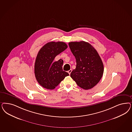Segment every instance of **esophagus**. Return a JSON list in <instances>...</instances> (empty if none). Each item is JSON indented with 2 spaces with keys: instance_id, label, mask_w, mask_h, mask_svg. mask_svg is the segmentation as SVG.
I'll use <instances>...</instances> for the list:
<instances>
[{
  "instance_id": "1",
  "label": "esophagus",
  "mask_w": 132,
  "mask_h": 132,
  "mask_svg": "<svg viewBox=\"0 0 132 132\" xmlns=\"http://www.w3.org/2000/svg\"><path fill=\"white\" fill-rule=\"evenodd\" d=\"M71 72H72V69H70L69 70H68V73H69V75L70 74V73H71Z\"/></svg>"
}]
</instances>
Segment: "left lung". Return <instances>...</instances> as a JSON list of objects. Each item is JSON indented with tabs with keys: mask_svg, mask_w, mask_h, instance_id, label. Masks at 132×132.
Segmentation results:
<instances>
[{
	"mask_svg": "<svg viewBox=\"0 0 132 132\" xmlns=\"http://www.w3.org/2000/svg\"><path fill=\"white\" fill-rule=\"evenodd\" d=\"M76 60V67L70 77L84 89H90L101 80L103 64L98 52L91 44L85 41L68 43Z\"/></svg>",
	"mask_w": 132,
	"mask_h": 132,
	"instance_id": "left-lung-1",
	"label": "left lung"
}]
</instances>
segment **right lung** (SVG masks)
Returning <instances> with one entry per match:
<instances>
[{
  "label": "right lung",
  "instance_id": "obj_1",
  "mask_svg": "<svg viewBox=\"0 0 132 132\" xmlns=\"http://www.w3.org/2000/svg\"><path fill=\"white\" fill-rule=\"evenodd\" d=\"M67 47L63 42H50L39 51L34 64V73L36 80L44 88L53 89L69 75L63 70V60L53 61L56 56Z\"/></svg>",
  "mask_w": 132,
  "mask_h": 132
}]
</instances>
